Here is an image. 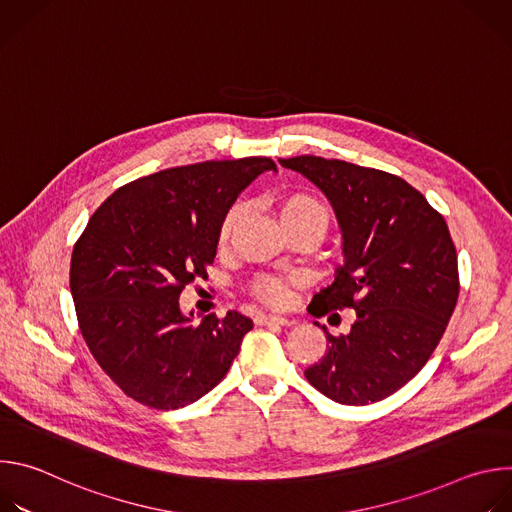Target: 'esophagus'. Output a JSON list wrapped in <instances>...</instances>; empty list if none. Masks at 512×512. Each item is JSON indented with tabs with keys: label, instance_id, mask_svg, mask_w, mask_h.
Instances as JSON below:
<instances>
[{
	"label": "esophagus",
	"instance_id": "1",
	"mask_svg": "<svg viewBox=\"0 0 512 512\" xmlns=\"http://www.w3.org/2000/svg\"><path fill=\"white\" fill-rule=\"evenodd\" d=\"M257 322L263 324V326H271V324H277V326H291V324H296L291 318L275 316V314H267V312H261V314L257 316Z\"/></svg>",
	"mask_w": 512,
	"mask_h": 512
}]
</instances>
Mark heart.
Instances as JSON below:
<instances>
[{
  "instance_id": "1",
  "label": "heart",
  "mask_w": 512,
  "mask_h": 512,
  "mask_svg": "<svg viewBox=\"0 0 512 512\" xmlns=\"http://www.w3.org/2000/svg\"><path fill=\"white\" fill-rule=\"evenodd\" d=\"M239 214H241V206H233L227 214V218L221 225V233H218V239L221 243H227L237 221H239ZM279 218L281 221H320V223H328V214L326 208L312 196L308 194H289L279 202ZM255 294L269 302V304H283L287 300V287L275 279V277H259L255 281Z\"/></svg>"
}]
</instances>
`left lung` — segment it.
<instances>
[{"mask_svg": "<svg viewBox=\"0 0 512 512\" xmlns=\"http://www.w3.org/2000/svg\"><path fill=\"white\" fill-rule=\"evenodd\" d=\"M279 164L322 190L342 233L344 263L308 312L356 310L346 334L322 326L326 354L304 375L336 403H377L423 369L456 308L458 255L448 225L399 176L318 156Z\"/></svg>", "mask_w": 512, "mask_h": 512, "instance_id": "8db88e82", "label": "left lung"}]
</instances>
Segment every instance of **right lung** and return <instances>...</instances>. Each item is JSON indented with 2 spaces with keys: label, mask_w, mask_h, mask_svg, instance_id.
Returning a JSON list of instances; mask_svg holds the SVG:
<instances>
[{
  "label": "right lung",
  "mask_w": 512,
  "mask_h": 512,
  "mask_svg": "<svg viewBox=\"0 0 512 512\" xmlns=\"http://www.w3.org/2000/svg\"><path fill=\"white\" fill-rule=\"evenodd\" d=\"M269 158L162 170L115 190L72 251L70 291L83 338L111 381L154 409L186 407L229 373L251 318L192 324L182 289L216 257L218 233Z\"/></svg>",
  "instance_id": "add662e5"
}]
</instances>
